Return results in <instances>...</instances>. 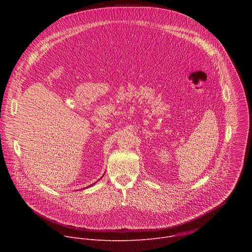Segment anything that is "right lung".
<instances>
[{
  "label": "right lung",
  "mask_w": 252,
  "mask_h": 252,
  "mask_svg": "<svg viewBox=\"0 0 252 252\" xmlns=\"http://www.w3.org/2000/svg\"><path fill=\"white\" fill-rule=\"evenodd\" d=\"M92 185H93V184H92Z\"/></svg>",
  "instance_id": "obj_1"
}]
</instances>
